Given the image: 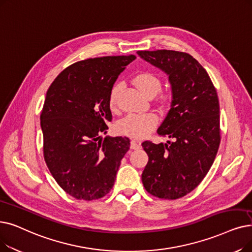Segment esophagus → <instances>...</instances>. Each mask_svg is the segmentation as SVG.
I'll use <instances>...</instances> for the list:
<instances>
[{
  "mask_svg": "<svg viewBox=\"0 0 252 252\" xmlns=\"http://www.w3.org/2000/svg\"><path fill=\"white\" fill-rule=\"evenodd\" d=\"M140 148H141V143L139 141H137V140L130 141V149L137 150V149H140Z\"/></svg>",
  "mask_w": 252,
  "mask_h": 252,
  "instance_id": "34e87169",
  "label": "esophagus"
}]
</instances>
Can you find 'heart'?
<instances>
[{"label": "heart", "mask_w": 252, "mask_h": 252, "mask_svg": "<svg viewBox=\"0 0 252 252\" xmlns=\"http://www.w3.org/2000/svg\"><path fill=\"white\" fill-rule=\"evenodd\" d=\"M138 90L149 96L157 94L160 90V81L155 74L143 72L136 75L133 79ZM120 89L119 84H114L109 94V104L112 109L115 108L117 94ZM158 124V118L153 113H129L123 117L116 125L117 130L123 135L132 138H143L155 128Z\"/></svg>", "instance_id": "obj_1"}]
</instances>
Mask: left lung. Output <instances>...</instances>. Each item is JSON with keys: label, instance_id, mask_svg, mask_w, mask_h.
Returning a JSON list of instances; mask_svg holds the SVG:
<instances>
[{"label": "left lung", "instance_id": "obj_1", "mask_svg": "<svg viewBox=\"0 0 252 252\" xmlns=\"http://www.w3.org/2000/svg\"><path fill=\"white\" fill-rule=\"evenodd\" d=\"M137 54L167 74L172 93L170 110L158 128V135L172 141L142 143L149 158L142 182L158 198L179 199L201 183L220 147L217 93L206 70L189 53L163 49Z\"/></svg>", "mask_w": 252, "mask_h": 252}]
</instances>
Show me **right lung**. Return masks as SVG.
Here are the masks:
<instances>
[{
	"instance_id": "right-lung-1",
	"label": "right lung",
	"mask_w": 252,
	"mask_h": 252,
	"mask_svg": "<svg viewBox=\"0 0 252 252\" xmlns=\"http://www.w3.org/2000/svg\"><path fill=\"white\" fill-rule=\"evenodd\" d=\"M136 59L104 57L64 69L46 93L40 116L46 165L60 187L77 200L111 190L128 138L106 137L112 120L109 94L119 74Z\"/></svg>"
}]
</instances>
